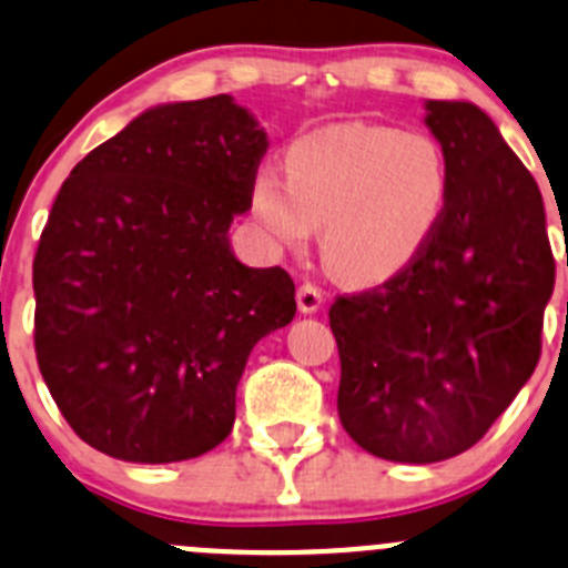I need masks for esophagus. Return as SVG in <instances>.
Wrapping results in <instances>:
<instances>
[{
	"label": "esophagus",
	"mask_w": 568,
	"mask_h": 568,
	"mask_svg": "<svg viewBox=\"0 0 568 568\" xmlns=\"http://www.w3.org/2000/svg\"><path fill=\"white\" fill-rule=\"evenodd\" d=\"M296 305H300V313L311 316V313L322 311L324 305V294L311 283H302L300 291H296Z\"/></svg>",
	"instance_id": "obj_1"
}]
</instances>
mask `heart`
Segmentation results:
<instances>
[{"label":"heart","instance_id":"b5f03b06","mask_svg":"<svg viewBox=\"0 0 568 568\" xmlns=\"http://www.w3.org/2000/svg\"><path fill=\"white\" fill-rule=\"evenodd\" d=\"M285 180L272 169L250 185V213L266 244L302 252L322 224V257L352 285L399 277L447 216L453 169L430 132L329 124L291 141Z\"/></svg>","mask_w":568,"mask_h":568}]
</instances>
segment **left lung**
Returning a JSON list of instances; mask_svg holds the SVG:
<instances>
[{
	"label": "left lung",
	"instance_id": "1",
	"mask_svg": "<svg viewBox=\"0 0 568 568\" xmlns=\"http://www.w3.org/2000/svg\"><path fill=\"white\" fill-rule=\"evenodd\" d=\"M424 124L453 169L447 216L399 277L329 307L338 416L394 464L475 447L536 372L555 261L541 191L488 113L427 99Z\"/></svg>",
	"mask_w": 568,
	"mask_h": 568
}]
</instances>
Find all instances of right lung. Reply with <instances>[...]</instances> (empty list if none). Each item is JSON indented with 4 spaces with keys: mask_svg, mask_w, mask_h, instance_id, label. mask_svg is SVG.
Returning a JSON list of instances; mask_svg holds the SVG:
<instances>
[{
    "mask_svg": "<svg viewBox=\"0 0 568 568\" xmlns=\"http://www.w3.org/2000/svg\"><path fill=\"white\" fill-rule=\"evenodd\" d=\"M268 135L219 93L146 108L60 189L32 263L36 355L71 430L110 458L178 464L224 442L294 280L230 246Z\"/></svg>",
    "mask_w": 568,
    "mask_h": 568,
    "instance_id": "obj_1",
    "label": "right lung"
}]
</instances>
